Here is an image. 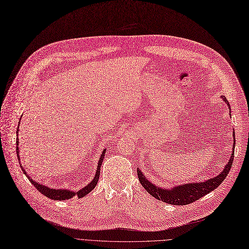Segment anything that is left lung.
Returning <instances> with one entry per match:
<instances>
[{"instance_id": "left-lung-1", "label": "left lung", "mask_w": 249, "mask_h": 249, "mask_svg": "<svg viewBox=\"0 0 249 249\" xmlns=\"http://www.w3.org/2000/svg\"><path fill=\"white\" fill-rule=\"evenodd\" d=\"M228 106L230 107L228 100L226 98H223ZM234 136V144H235V132L233 133ZM234 149L235 145H233V152L232 156L230 158V161L226 165L223 172L218 174L216 178H213L211 179H208L204 182H196V183H185L182 186L174 187L171 190L168 189H162L158 186L153 185L148 179L145 178L144 174L142 173V171L137 168V176H139V179L141 181V185L146 190L150 195L155 197L156 199L161 200L167 204L172 205H187L190 203H193L197 200H199L201 197L207 195L208 193L216 189L220 183L224 181V179L227 178V176L231 169V166L234 160Z\"/></svg>"}]
</instances>
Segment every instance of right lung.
<instances>
[{
	"instance_id": "right-lung-1",
	"label": "right lung",
	"mask_w": 249,
	"mask_h": 249,
	"mask_svg": "<svg viewBox=\"0 0 249 249\" xmlns=\"http://www.w3.org/2000/svg\"><path fill=\"white\" fill-rule=\"evenodd\" d=\"M17 133H18V130H17ZM18 136V134H17ZM16 143L18 144V139L16 141ZM16 152H17V158L19 159V156H18V152H19V149H18V146H16ZM105 153H106V150H104L103 154H101L100 158H99V161H98V165H97V169H96V173H95V177L93 178V179H92V181L90 183H88V185L86 187L83 188L82 190L78 191V192H71V191H69V190H56V189H50L48 187L46 186H43L41 185V183L36 182L35 180H33L30 177L29 174H27L25 172V170L21 167L23 173L26 176V178L30 179V181L33 183L34 187L38 190L40 193H42V194L46 197H48L52 200H66V199H71V197L73 196H77L78 198H82L86 196L88 193H90L92 190H93L95 188V186L97 185V181H98V178H99V174H100V165L101 163H103V160H104V157H105Z\"/></svg>"
}]
</instances>
